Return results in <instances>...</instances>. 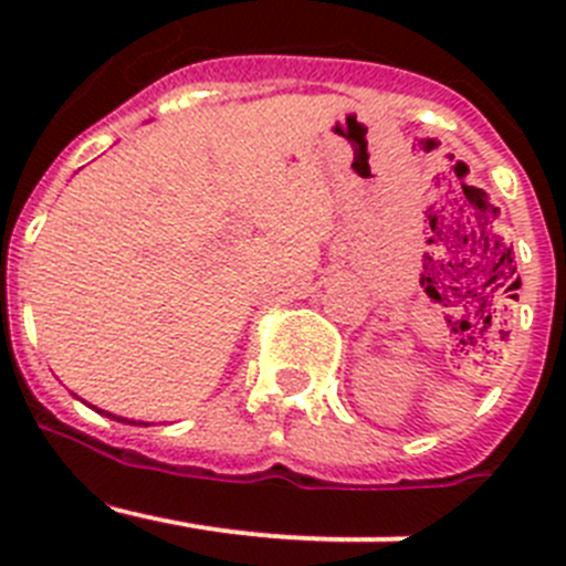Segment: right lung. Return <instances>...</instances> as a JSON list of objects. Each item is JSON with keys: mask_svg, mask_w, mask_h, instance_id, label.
I'll return each instance as SVG.
<instances>
[{"mask_svg": "<svg viewBox=\"0 0 566 566\" xmlns=\"http://www.w3.org/2000/svg\"><path fill=\"white\" fill-rule=\"evenodd\" d=\"M107 417H113V413H107ZM113 419H118V422H127V419H122V417H113ZM135 424V422H133ZM138 424H144V422H138Z\"/></svg>", "mask_w": 566, "mask_h": 566, "instance_id": "obj_1", "label": "right lung"}]
</instances>
